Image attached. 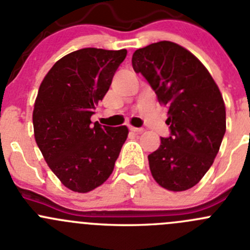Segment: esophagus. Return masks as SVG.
Segmentation results:
<instances>
[{"label": "esophagus", "mask_w": 250, "mask_h": 250, "mask_svg": "<svg viewBox=\"0 0 250 250\" xmlns=\"http://www.w3.org/2000/svg\"><path fill=\"white\" fill-rule=\"evenodd\" d=\"M130 131L135 132V134H141V132H144V129L142 127H134V126H129Z\"/></svg>", "instance_id": "esophagus-1"}]
</instances>
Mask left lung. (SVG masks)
Returning a JSON list of instances; mask_svg holds the SVG:
<instances>
[{"label": "left lung", "instance_id": "left-lung-1", "mask_svg": "<svg viewBox=\"0 0 250 250\" xmlns=\"http://www.w3.org/2000/svg\"><path fill=\"white\" fill-rule=\"evenodd\" d=\"M132 67L168 108L170 135L148 154L152 177L170 191L190 189L210 169L225 136L222 94L198 58L175 42L136 50Z\"/></svg>", "mask_w": 250, "mask_h": 250}]
</instances>
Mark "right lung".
I'll list each match as a JSON object with an SVG mask.
<instances>
[{"label": "right lung", "instance_id": "add662e5", "mask_svg": "<svg viewBox=\"0 0 250 250\" xmlns=\"http://www.w3.org/2000/svg\"><path fill=\"white\" fill-rule=\"evenodd\" d=\"M127 51L85 47L63 56L42 80L33 126L38 147L66 188L88 192L113 173L129 130L103 126L91 116Z\"/></svg>", "mask_w": 250, "mask_h": 250}]
</instances>
